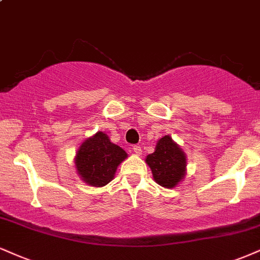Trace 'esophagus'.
Listing matches in <instances>:
<instances>
[{
    "instance_id": "esophagus-1",
    "label": "esophagus",
    "mask_w": 260,
    "mask_h": 260,
    "mask_svg": "<svg viewBox=\"0 0 260 260\" xmlns=\"http://www.w3.org/2000/svg\"><path fill=\"white\" fill-rule=\"evenodd\" d=\"M132 149H133V151L136 152L137 155H140V154H142V148H140L139 145H133V146H132Z\"/></svg>"
}]
</instances>
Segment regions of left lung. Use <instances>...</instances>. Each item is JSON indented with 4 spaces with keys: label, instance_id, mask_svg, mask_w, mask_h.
Instances as JSON below:
<instances>
[{
    "label": "left lung",
    "instance_id": "obj_1",
    "mask_svg": "<svg viewBox=\"0 0 260 260\" xmlns=\"http://www.w3.org/2000/svg\"><path fill=\"white\" fill-rule=\"evenodd\" d=\"M145 161L151 168L155 181L161 186L174 187L185 174V154L170 136L158 140L155 152L146 156Z\"/></svg>",
    "mask_w": 260,
    "mask_h": 260
}]
</instances>
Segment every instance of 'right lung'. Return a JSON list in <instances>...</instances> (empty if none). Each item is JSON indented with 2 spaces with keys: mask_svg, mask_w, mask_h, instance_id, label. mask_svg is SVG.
Returning a JSON list of instances; mask_svg holds the SVG:
<instances>
[{
  "mask_svg": "<svg viewBox=\"0 0 260 260\" xmlns=\"http://www.w3.org/2000/svg\"><path fill=\"white\" fill-rule=\"evenodd\" d=\"M127 152L110 142L105 133L98 132L80 146L76 154V168L88 185L104 186L114 179L118 165Z\"/></svg>",
  "mask_w": 260,
  "mask_h": 260,
  "instance_id": "obj_1",
  "label": "right lung"
}]
</instances>
